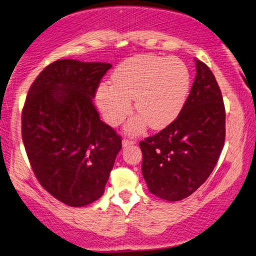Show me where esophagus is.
Listing matches in <instances>:
<instances>
[{
	"label": "esophagus",
	"mask_w": 256,
	"mask_h": 256,
	"mask_svg": "<svg viewBox=\"0 0 256 256\" xmlns=\"http://www.w3.org/2000/svg\"><path fill=\"white\" fill-rule=\"evenodd\" d=\"M134 140H126V138H124V140H122V146H124V148H126V146H134Z\"/></svg>",
	"instance_id": "esophagus-1"
}]
</instances>
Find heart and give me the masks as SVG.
I'll return each instance as SVG.
<instances>
[{
  "mask_svg": "<svg viewBox=\"0 0 256 256\" xmlns=\"http://www.w3.org/2000/svg\"><path fill=\"white\" fill-rule=\"evenodd\" d=\"M110 84L100 85L96 104L108 125L118 126L132 110L140 116L125 126L128 134H140L148 124L166 128L183 110L192 77L184 61L176 56L140 54L126 58L112 73Z\"/></svg>",
  "mask_w": 256,
  "mask_h": 256,
  "instance_id": "obj_1",
  "label": "heart"
}]
</instances>
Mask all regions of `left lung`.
<instances>
[{
  "label": "left lung",
  "mask_w": 256,
  "mask_h": 256,
  "mask_svg": "<svg viewBox=\"0 0 256 256\" xmlns=\"http://www.w3.org/2000/svg\"><path fill=\"white\" fill-rule=\"evenodd\" d=\"M196 77L177 119L140 143L149 192L180 201L207 180L225 142V108L212 71L195 58Z\"/></svg>",
  "instance_id": "8db88e82"
}]
</instances>
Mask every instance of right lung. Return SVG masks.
I'll use <instances>...</instances> for the list:
<instances>
[{"label":"right lung","instance_id":"obj_1","mask_svg":"<svg viewBox=\"0 0 256 256\" xmlns=\"http://www.w3.org/2000/svg\"><path fill=\"white\" fill-rule=\"evenodd\" d=\"M107 62L58 60L31 85L22 116L26 154L40 185L71 207L104 195L122 138L92 100Z\"/></svg>","mask_w":256,"mask_h":256}]
</instances>
